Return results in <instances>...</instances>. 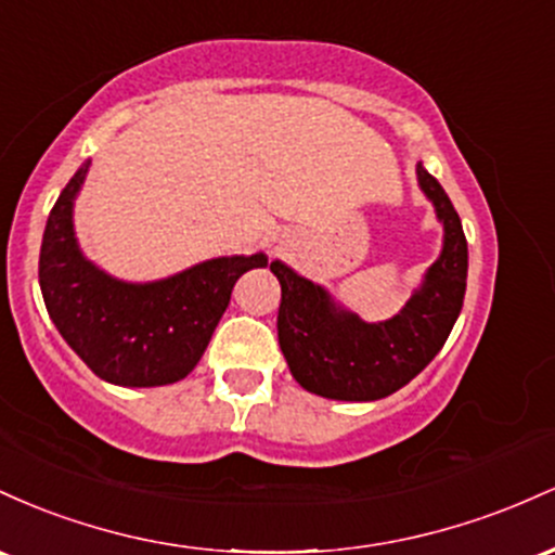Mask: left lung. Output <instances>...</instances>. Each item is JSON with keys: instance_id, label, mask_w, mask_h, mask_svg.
<instances>
[{"instance_id": "8db88e82", "label": "left lung", "mask_w": 555, "mask_h": 555, "mask_svg": "<svg viewBox=\"0 0 555 555\" xmlns=\"http://www.w3.org/2000/svg\"><path fill=\"white\" fill-rule=\"evenodd\" d=\"M420 189L443 222V251L406 307L385 322H364L275 259L278 340L291 375L309 393L335 401H377L396 393L435 359L451 335L466 291V238L443 185L416 165Z\"/></svg>"}]
</instances>
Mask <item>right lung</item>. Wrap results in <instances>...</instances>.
<instances>
[{
  "instance_id": "obj_1",
  "label": "right lung",
  "mask_w": 555,
  "mask_h": 555,
  "mask_svg": "<svg viewBox=\"0 0 555 555\" xmlns=\"http://www.w3.org/2000/svg\"><path fill=\"white\" fill-rule=\"evenodd\" d=\"M91 162L70 178L49 211L39 283L54 327L96 377L126 388L170 385L189 375L225 314L233 285L264 254L217 257L154 283H126L80 251L73 204Z\"/></svg>"
}]
</instances>
